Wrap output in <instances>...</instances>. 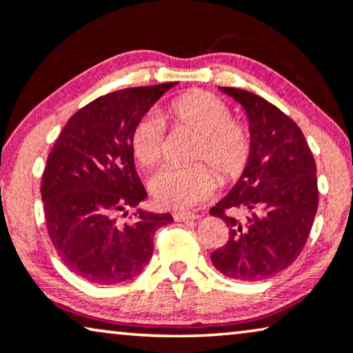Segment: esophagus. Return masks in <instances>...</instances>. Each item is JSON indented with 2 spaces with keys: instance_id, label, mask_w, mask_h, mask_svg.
<instances>
[{
  "instance_id": "obj_1",
  "label": "esophagus",
  "mask_w": 353,
  "mask_h": 353,
  "mask_svg": "<svg viewBox=\"0 0 353 353\" xmlns=\"http://www.w3.org/2000/svg\"><path fill=\"white\" fill-rule=\"evenodd\" d=\"M172 217H174L176 222H192L196 219V216L190 214V212H174Z\"/></svg>"
}]
</instances>
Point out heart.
Masks as SVG:
<instances>
[{"label": "heart", "mask_w": 353, "mask_h": 353, "mask_svg": "<svg viewBox=\"0 0 353 353\" xmlns=\"http://www.w3.org/2000/svg\"><path fill=\"white\" fill-rule=\"evenodd\" d=\"M166 118L176 131H190L198 141L188 168H163L150 181L158 205L166 210H192L214 195L221 181L240 177L251 158L252 142L248 128L232 120V110L219 97L205 91H190L171 101ZM166 121L160 112L150 110L134 123L131 150L136 161L152 168L165 155ZM215 170L212 172L210 168Z\"/></svg>", "instance_id": "b5f03b06"}]
</instances>
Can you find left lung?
<instances>
[{"mask_svg":"<svg viewBox=\"0 0 353 353\" xmlns=\"http://www.w3.org/2000/svg\"><path fill=\"white\" fill-rule=\"evenodd\" d=\"M219 89L245 108L252 150L241 177L210 211L228 225V241L211 262L233 280H265L291 265L309 238L319 208L316 165L301 128L280 108L245 89Z\"/></svg>","mask_w":353,"mask_h":353,"instance_id":"8db88e82","label":"left lung"}]
</instances>
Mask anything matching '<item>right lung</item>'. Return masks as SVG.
Listing matches in <instances>:
<instances>
[{
	"label": "right lung",
	"mask_w": 353,
	"mask_h": 353,
	"mask_svg": "<svg viewBox=\"0 0 353 353\" xmlns=\"http://www.w3.org/2000/svg\"><path fill=\"white\" fill-rule=\"evenodd\" d=\"M177 83L128 88L97 97L73 115L48 155L41 198L49 238L67 269L96 285L137 276L153 254V236L170 212L137 210L147 198L134 166V123ZM126 216V214H123Z\"/></svg>",
	"instance_id": "add662e5"
}]
</instances>
